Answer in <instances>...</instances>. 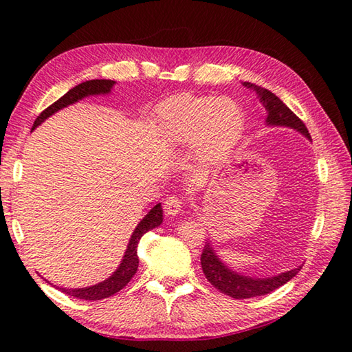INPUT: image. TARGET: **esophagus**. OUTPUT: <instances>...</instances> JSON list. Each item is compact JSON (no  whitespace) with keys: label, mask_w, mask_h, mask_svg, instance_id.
I'll use <instances>...</instances> for the list:
<instances>
[{"label":"esophagus","mask_w":352,"mask_h":352,"mask_svg":"<svg viewBox=\"0 0 352 352\" xmlns=\"http://www.w3.org/2000/svg\"><path fill=\"white\" fill-rule=\"evenodd\" d=\"M182 207H183L182 198L177 195H170L169 198H166V201H164V212H166V214L169 216H175L180 213Z\"/></svg>","instance_id":"34e87169"}]
</instances>
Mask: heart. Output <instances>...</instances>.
Wrapping results in <instances>:
<instances>
[{"instance_id": "1", "label": "heart", "mask_w": 352, "mask_h": 352, "mask_svg": "<svg viewBox=\"0 0 352 352\" xmlns=\"http://www.w3.org/2000/svg\"><path fill=\"white\" fill-rule=\"evenodd\" d=\"M243 126L242 109L227 98L186 96L170 106L163 119V133L169 142H197V157L203 163L222 160L241 139Z\"/></svg>"}]
</instances>
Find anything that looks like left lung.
Listing matches in <instances>:
<instances>
[{
  "mask_svg": "<svg viewBox=\"0 0 352 352\" xmlns=\"http://www.w3.org/2000/svg\"><path fill=\"white\" fill-rule=\"evenodd\" d=\"M243 86L252 89V91L257 94L260 102L263 104V107L267 111V125L290 126V129L300 131L305 138L311 140L305 124L275 94L252 83H243ZM201 267H203L206 278L210 281V284H213V287L221 290L222 294H226L231 298H236V300H246V298L271 294V292L281 287L283 284H286L289 280L294 278V276L301 271L302 266L290 269V271L283 272L280 275L269 276V278L245 276L223 265L219 257L216 256L212 245L206 242L203 254H201Z\"/></svg>",
  "mask_w": 352,
  "mask_h": 352,
  "instance_id": "8db88e82",
  "label": "left lung"
}]
</instances>
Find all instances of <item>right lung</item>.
Instances as JSON below:
<instances>
[{
    "mask_svg": "<svg viewBox=\"0 0 352 352\" xmlns=\"http://www.w3.org/2000/svg\"><path fill=\"white\" fill-rule=\"evenodd\" d=\"M113 85H115L113 80H89L76 87H72L71 91L66 92L60 100H57L54 104H51L48 109H45L42 113L36 118L32 130H34L37 125H41L45 119L50 118L52 113H56V111H58L63 107H68L69 104L80 101L81 98H85V96L109 94L111 91V87H113ZM162 221H163L162 206L157 204L148 212L145 218L138 223L136 230H134L131 234L129 246H126L125 256L121 261V265H119V267L113 272V275L109 276L107 280L95 284V286L83 287V289H65V287H57V289H60L66 295L78 298V300H86V301H100V300H104V298H109L111 295L118 294L119 290L124 289L126 284H129V281L133 278L134 274L138 271V266H139L138 245H139L140 237L144 236L146 231L159 227Z\"/></svg>",
    "mask_w": 352,
    "mask_h": 352,
    "instance_id": "add662e5",
    "label": "right lung"
}]
</instances>
